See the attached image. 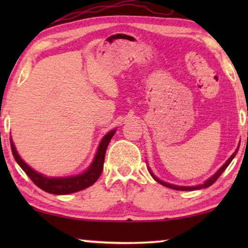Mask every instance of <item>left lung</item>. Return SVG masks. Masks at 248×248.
<instances>
[{"label":"left lung","mask_w":248,"mask_h":248,"mask_svg":"<svg viewBox=\"0 0 248 248\" xmlns=\"http://www.w3.org/2000/svg\"><path fill=\"white\" fill-rule=\"evenodd\" d=\"M237 151H238V149H237V150H236V151H235V152H233V154H232V157H230V158L228 159V160H227V161H226V164H225V165H223V166H222V167H221V168H220V169H219V170H218V171H217V172H216V174L212 176V177H211V178H209V179H208V181H206V182L204 183V184H202V185H198V186H191V187H185V186H175V185L168 184V183H165V182H162V181H160V179H158L157 177H155V176L154 174H152V172H151V175H152V177H154V178L155 179V181H157L158 183H160V184H161V185H164V186H167V187H169V188H172V189H177V191H194V189H201V188H206V187H209V186H211V185L213 184V183H215V182L217 181V179H218V178L220 177V176H221V174H222V172L226 170V168H227V167H228V166H229V164H230V162H232V159H233V157H235V155H236V154H237Z\"/></svg>","instance_id":"obj_1"}]
</instances>
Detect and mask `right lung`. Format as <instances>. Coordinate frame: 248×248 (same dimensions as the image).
<instances>
[{
    "instance_id": "right-lung-1",
    "label": "right lung",
    "mask_w": 248,
    "mask_h": 248,
    "mask_svg": "<svg viewBox=\"0 0 248 248\" xmlns=\"http://www.w3.org/2000/svg\"><path fill=\"white\" fill-rule=\"evenodd\" d=\"M115 134V130L110 131L109 133L106 134L101 140L99 148L94 157V160L93 165L87 169L83 174L72 176V177H62V178H54V177H46L42 174L33 170L26 164L25 161L20 158L18 152L16 150L15 144H13L12 139H10V143H11V150L12 155L15 157L16 161L18 162L22 170L28 175V177L33 182V184L38 186L40 189L45 191L47 193H52V194L57 195H64V194H71V193H76L82 189L89 187L99 178L104 168V161H105V154H106L107 147L109 144V141Z\"/></svg>"
}]
</instances>
